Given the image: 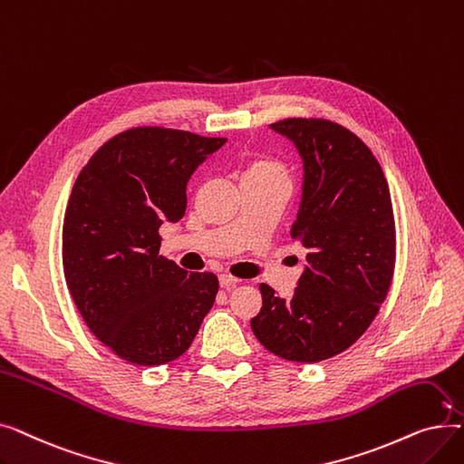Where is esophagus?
<instances>
[{"mask_svg":"<svg viewBox=\"0 0 464 464\" xmlns=\"http://www.w3.org/2000/svg\"><path fill=\"white\" fill-rule=\"evenodd\" d=\"M219 285H222L224 289H229V287H235L240 280L238 278H233V276H229V275H219Z\"/></svg>","mask_w":464,"mask_h":464,"instance_id":"1","label":"esophagus"}]
</instances>
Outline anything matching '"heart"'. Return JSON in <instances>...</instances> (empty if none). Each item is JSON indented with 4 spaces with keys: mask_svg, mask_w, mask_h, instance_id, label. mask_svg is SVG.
I'll return each mask as SVG.
<instances>
[{
    "mask_svg": "<svg viewBox=\"0 0 464 464\" xmlns=\"http://www.w3.org/2000/svg\"><path fill=\"white\" fill-rule=\"evenodd\" d=\"M242 179H254V180H285L287 182V170L285 167L273 160V158H254L246 163Z\"/></svg>",
    "mask_w": 464,
    "mask_h": 464,
    "instance_id": "heart-1",
    "label": "heart"
}]
</instances>
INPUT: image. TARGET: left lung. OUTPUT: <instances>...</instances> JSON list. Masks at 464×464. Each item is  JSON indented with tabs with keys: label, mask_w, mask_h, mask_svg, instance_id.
I'll use <instances>...</instances> for the list:
<instances>
[{
	"label": "left lung",
	"mask_w": 464,
	"mask_h": 464,
	"mask_svg": "<svg viewBox=\"0 0 464 464\" xmlns=\"http://www.w3.org/2000/svg\"><path fill=\"white\" fill-rule=\"evenodd\" d=\"M271 130L295 144L303 193L291 237L308 250L294 295L261 284L250 325L275 355L318 362L369 329L395 269V219L383 170L369 146L329 120L289 118Z\"/></svg>",
	"instance_id": "left-lung-1"
}]
</instances>
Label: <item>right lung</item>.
Listing matches in <instances>:
<instances>
[{"mask_svg": "<svg viewBox=\"0 0 464 464\" xmlns=\"http://www.w3.org/2000/svg\"><path fill=\"white\" fill-rule=\"evenodd\" d=\"M227 139L135 128L81 170L62 233L69 294L97 340L156 367L180 357L214 304L218 278L160 256V227L186 214L191 175Z\"/></svg>", "mask_w": 464, "mask_h": 464, "instance_id": "1", "label": "right lung"}]
</instances>
